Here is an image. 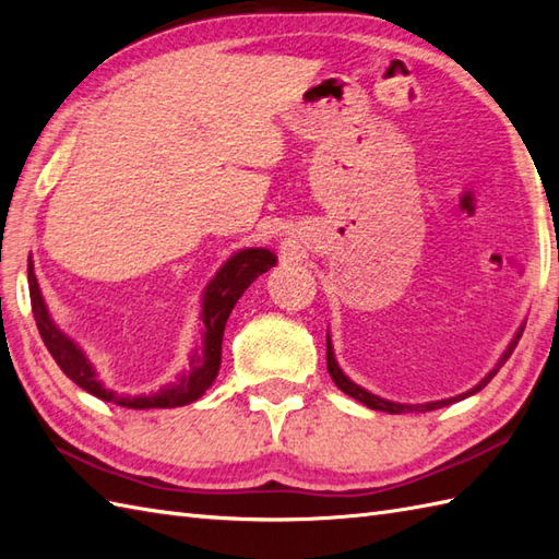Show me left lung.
<instances>
[{
	"label": "left lung",
	"instance_id": "left-lung-1",
	"mask_svg": "<svg viewBox=\"0 0 559 559\" xmlns=\"http://www.w3.org/2000/svg\"><path fill=\"white\" fill-rule=\"evenodd\" d=\"M521 334H524V326H521V329L516 331L514 338H512V343H509L507 350L502 353L500 362H497V365L492 367V370L488 372V377H483L476 386L466 391V394H459V396H451V399H442V401H430V403H413V406H411V403H394V401L379 399V396L370 394V391H365L362 386H358L355 382H350V379H348L346 374H343V370H341L338 362H336L334 346H331V338H329V336H326V367H329V374H331V379H334L336 386L343 391V394H348V396H353L355 401L365 403L367 408H372V411H384V413H425V411L442 408V406H449V403H456V401H461V399L478 394V391H480L485 384H488L490 379H492L497 372H500V367L509 360V355L514 353V348H516V343H519Z\"/></svg>",
	"mask_w": 559,
	"mask_h": 559
}]
</instances>
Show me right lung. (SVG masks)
<instances>
[{
  "label": "right lung",
  "instance_id": "right-lung-1",
  "mask_svg": "<svg viewBox=\"0 0 559 559\" xmlns=\"http://www.w3.org/2000/svg\"><path fill=\"white\" fill-rule=\"evenodd\" d=\"M271 266H276V254L261 247L240 249V252L225 261L204 290V302H201L204 336H201V346L194 350L192 360H189V370L177 379L175 384L163 386L156 391V394H146V396H120L98 382V374L93 370L91 360L83 355V350L55 326L52 317L45 307L38 278H35L33 273V261L28 259L31 307L47 350H50L55 362L59 365V370H62L71 382L79 384L81 389H86L93 396L117 403V406H124V408H136V411L175 408V406H187V403L204 396L206 389L213 384V379L218 377L225 322H228L233 307L242 298V293Z\"/></svg>",
  "mask_w": 559,
  "mask_h": 559
}]
</instances>
